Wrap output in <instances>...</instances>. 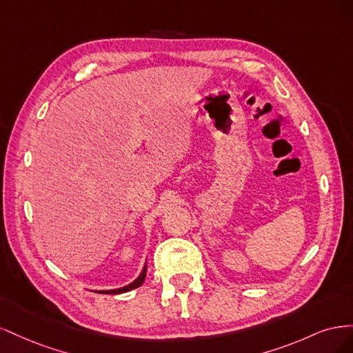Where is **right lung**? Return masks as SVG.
<instances>
[{
	"instance_id": "add662e5",
	"label": "right lung",
	"mask_w": 353,
	"mask_h": 353,
	"mask_svg": "<svg viewBox=\"0 0 353 353\" xmlns=\"http://www.w3.org/2000/svg\"><path fill=\"white\" fill-rule=\"evenodd\" d=\"M145 272H147V266H144L143 271H141V274H140V276H138V279H137L134 283L128 284V285H125V287H122V288H116V290H101V292H97V293H105V294H119V293H125V292L134 290V288L140 287V285L144 283V280H145Z\"/></svg>"
}]
</instances>
